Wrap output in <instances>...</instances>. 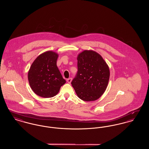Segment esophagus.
<instances>
[{"instance_id": "34e87169", "label": "esophagus", "mask_w": 149, "mask_h": 149, "mask_svg": "<svg viewBox=\"0 0 149 149\" xmlns=\"http://www.w3.org/2000/svg\"><path fill=\"white\" fill-rule=\"evenodd\" d=\"M66 81H67V82H68V83H70L71 82V81H72V78H69V79H68L66 80Z\"/></svg>"}]
</instances>
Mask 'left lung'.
Masks as SVG:
<instances>
[{"mask_svg": "<svg viewBox=\"0 0 149 149\" xmlns=\"http://www.w3.org/2000/svg\"><path fill=\"white\" fill-rule=\"evenodd\" d=\"M78 73L71 85L78 97L94 101L103 94L108 84L109 66L102 56L93 50H84L78 54Z\"/></svg>", "mask_w": 149, "mask_h": 149, "instance_id": "obj_1", "label": "left lung"}]
</instances>
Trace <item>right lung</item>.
Listing matches in <instances>:
<instances>
[{"label":"right lung","mask_w":149,"mask_h":149,"mask_svg":"<svg viewBox=\"0 0 149 149\" xmlns=\"http://www.w3.org/2000/svg\"><path fill=\"white\" fill-rule=\"evenodd\" d=\"M58 56L55 52L46 51L37 56L29 69V85L33 92L41 97L55 96L66 83L57 66Z\"/></svg>","instance_id":"right-lung-1"}]
</instances>
